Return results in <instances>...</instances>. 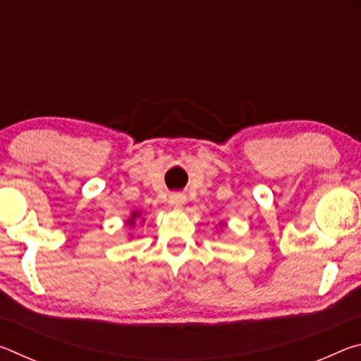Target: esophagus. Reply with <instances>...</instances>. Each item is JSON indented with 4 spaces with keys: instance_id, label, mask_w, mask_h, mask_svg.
I'll return each mask as SVG.
<instances>
[{
    "instance_id": "34e87169",
    "label": "esophagus",
    "mask_w": 361,
    "mask_h": 361,
    "mask_svg": "<svg viewBox=\"0 0 361 361\" xmlns=\"http://www.w3.org/2000/svg\"><path fill=\"white\" fill-rule=\"evenodd\" d=\"M186 202V197L180 192H173L172 195H170V204L175 205V207H183Z\"/></svg>"
}]
</instances>
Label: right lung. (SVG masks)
<instances>
[{
    "instance_id": "1",
    "label": "right lung",
    "mask_w": 361,
    "mask_h": 361,
    "mask_svg": "<svg viewBox=\"0 0 361 361\" xmlns=\"http://www.w3.org/2000/svg\"><path fill=\"white\" fill-rule=\"evenodd\" d=\"M138 216H140V213H138V212H135V213H133V215H132V218L129 219V221H127V224H130V226H132L133 223H135V221H133V219H135V218H138Z\"/></svg>"
}]
</instances>
